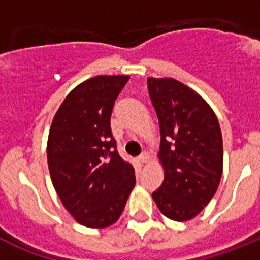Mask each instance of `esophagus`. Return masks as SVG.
Wrapping results in <instances>:
<instances>
[{
	"mask_svg": "<svg viewBox=\"0 0 260 260\" xmlns=\"http://www.w3.org/2000/svg\"><path fill=\"white\" fill-rule=\"evenodd\" d=\"M138 161L142 162V164H143V162L148 161V153L143 152V153H142V155L138 156Z\"/></svg>",
	"mask_w": 260,
	"mask_h": 260,
	"instance_id": "esophagus-1",
	"label": "esophagus"
}]
</instances>
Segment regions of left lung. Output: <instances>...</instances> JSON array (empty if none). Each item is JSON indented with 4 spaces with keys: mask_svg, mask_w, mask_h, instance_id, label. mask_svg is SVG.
Instances as JSON below:
<instances>
[{
    "mask_svg": "<svg viewBox=\"0 0 260 260\" xmlns=\"http://www.w3.org/2000/svg\"><path fill=\"white\" fill-rule=\"evenodd\" d=\"M160 125L158 158L164 181L152 192L162 215L186 221L215 195L222 174V137L217 117L198 93L172 78H148Z\"/></svg>",
    "mask_w": 260,
    "mask_h": 260,
    "instance_id": "left-lung-1",
    "label": "left lung"
}]
</instances>
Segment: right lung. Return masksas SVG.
Listing matches in <instances>:
<instances>
[{"mask_svg": "<svg viewBox=\"0 0 260 260\" xmlns=\"http://www.w3.org/2000/svg\"><path fill=\"white\" fill-rule=\"evenodd\" d=\"M128 75H98L75 87L53 118L47 146L53 186L79 224L105 228L122 213L135 172L119 156L110 128Z\"/></svg>", "mask_w": 260, "mask_h": 260, "instance_id": "obj_1", "label": "right lung"}]
</instances>
